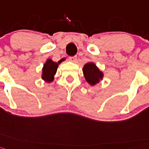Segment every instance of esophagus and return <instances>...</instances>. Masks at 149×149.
<instances>
[{
  "instance_id": "1",
  "label": "esophagus",
  "mask_w": 149,
  "mask_h": 149,
  "mask_svg": "<svg viewBox=\"0 0 149 149\" xmlns=\"http://www.w3.org/2000/svg\"><path fill=\"white\" fill-rule=\"evenodd\" d=\"M70 61L74 62V63H76V61H77V56L70 57Z\"/></svg>"
}]
</instances>
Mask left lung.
Listing matches in <instances>:
<instances>
[{
	"label": "left lung",
	"mask_w": 149,
	"mask_h": 149,
	"mask_svg": "<svg viewBox=\"0 0 149 149\" xmlns=\"http://www.w3.org/2000/svg\"><path fill=\"white\" fill-rule=\"evenodd\" d=\"M82 70L86 81L91 85H94L99 82L100 79L103 78V73L100 72L97 66L91 62L85 64Z\"/></svg>",
	"instance_id": "8db88e82"
}]
</instances>
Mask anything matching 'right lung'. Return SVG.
<instances>
[{"mask_svg": "<svg viewBox=\"0 0 149 149\" xmlns=\"http://www.w3.org/2000/svg\"><path fill=\"white\" fill-rule=\"evenodd\" d=\"M59 63L60 61L57 63V62L52 61L51 59H48L42 68V79L45 80L46 82H52L54 79V76L56 73Z\"/></svg>", "mask_w": 149, "mask_h": 149, "instance_id": "1", "label": "right lung"}]
</instances>
